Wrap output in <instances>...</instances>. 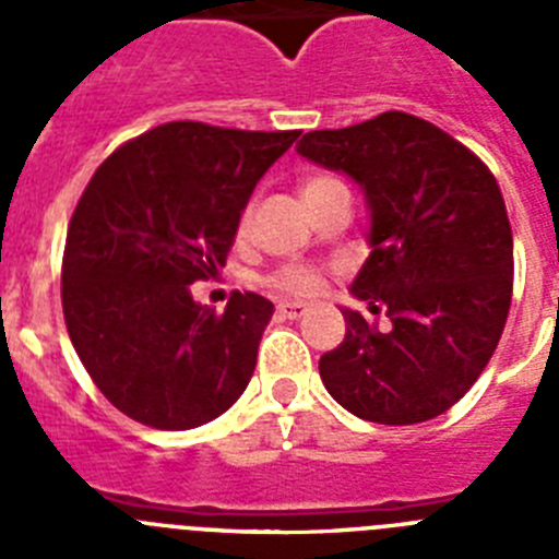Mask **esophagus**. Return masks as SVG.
<instances>
[{
	"label": "esophagus",
	"mask_w": 559,
	"mask_h": 559,
	"mask_svg": "<svg viewBox=\"0 0 559 559\" xmlns=\"http://www.w3.org/2000/svg\"><path fill=\"white\" fill-rule=\"evenodd\" d=\"M276 310H280V316H285V319H299V316H305V305L302 302H288V299H285V302H280L276 305Z\"/></svg>",
	"instance_id": "1"
}]
</instances>
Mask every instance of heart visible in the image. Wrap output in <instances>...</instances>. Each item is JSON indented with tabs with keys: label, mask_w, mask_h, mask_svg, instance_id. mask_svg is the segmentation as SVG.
I'll return each instance as SVG.
<instances>
[{
	"label": "heart",
	"mask_w": 559,
	"mask_h": 559,
	"mask_svg": "<svg viewBox=\"0 0 559 559\" xmlns=\"http://www.w3.org/2000/svg\"><path fill=\"white\" fill-rule=\"evenodd\" d=\"M333 185H341V181L333 179V176H328V173H313V176H308L302 185L305 199H310V195L328 190V187ZM246 229H249V212H243V218H240V224H237V231H240V235H243ZM265 285L274 290H283V294L294 296V299H310V296L322 294L324 276L305 263H285L280 265L274 274L265 276Z\"/></svg>",
	"instance_id": "heart-1"
}]
</instances>
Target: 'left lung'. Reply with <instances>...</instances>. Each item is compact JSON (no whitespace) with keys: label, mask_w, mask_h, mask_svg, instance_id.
<instances>
[{"label":"left lung","mask_w":559,"mask_h":559,"mask_svg":"<svg viewBox=\"0 0 559 559\" xmlns=\"http://www.w3.org/2000/svg\"><path fill=\"white\" fill-rule=\"evenodd\" d=\"M296 151L353 176L372 210V254L353 294L378 330L344 310L347 335L319 360L355 417L414 426L467 394L501 341L512 302V229L490 167L433 122L383 111L305 133Z\"/></svg>","instance_id":"8db88e82"}]
</instances>
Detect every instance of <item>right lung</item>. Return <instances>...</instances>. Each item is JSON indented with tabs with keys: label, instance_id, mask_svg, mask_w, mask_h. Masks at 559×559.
<instances>
[{
	"label": "right lung",
	"instance_id": "obj_1",
	"mask_svg": "<svg viewBox=\"0 0 559 559\" xmlns=\"http://www.w3.org/2000/svg\"><path fill=\"white\" fill-rule=\"evenodd\" d=\"M296 136L165 122L117 147L86 185L67 229L63 322L126 417L187 431L246 392L274 305L235 290L215 313L190 285L218 274L251 190Z\"/></svg>",
	"mask_w": 559,
	"mask_h": 559
}]
</instances>
